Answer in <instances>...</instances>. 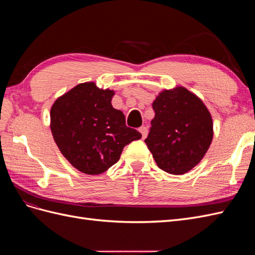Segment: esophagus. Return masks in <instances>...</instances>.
Returning a JSON list of instances; mask_svg holds the SVG:
<instances>
[{
    "label": "esophagus",
    "instance_id": "esophagus-1",
    "mask_svg": "<svg viewBox=\"0 0 255 255\" xmlns=\"http://www.w3.org/2000/svg\"><path fill=\"white\" fill-rule=\"evenodd\" d=\"M139 132L141 133L142 138H145L146 135H148V128H146L145 127H140L139 128Z\"/></svg>",
    "mask_w": 255,
    "mask_h": 255
}]
</instances>
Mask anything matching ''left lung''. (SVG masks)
I'll return each mask as SVG.
<instances>
[{
  "label": "left lung",
  "mask_w": 255,
  "mask_h": 255,
  "mask_svg": "<svg viewBox=\"0 0 255 255\" xmlns=\"http://www.w3.org/2000/svg\"><path fill=\"white\" fill-rule=\"evenodd\" d=\"M148 145L156 165L170 174L190 171L204 157L214 136L203 101L183 86L161 90L154 100Z\"/></svg>",
  "instance_id": "left-lung-1"
}]
</instances>
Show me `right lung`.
<instances>
[{"label": "right lung", "instance_id": "add662e5", "mask_svg": "<svg viewBox=\"0 0 255 255\" xmlns=\"http://www.w3.org/2000/svg\"><path fill=\"white\" fill-rule=\"evenodd\" d=\"M115 91L86 82L58 97L50 112V128L59 151L79 171L98 175L120 158L123 148L140 139L138 130L126 126L115 110Z\"/></svg>", "mask_w": 255, "mask_h": 255}]
</instances>
